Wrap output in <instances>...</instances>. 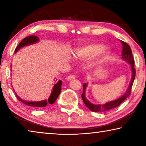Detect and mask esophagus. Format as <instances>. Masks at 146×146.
Masks as SVG:
<instances>
[{"mask_svg":"<svg viewBox=\"0 0 146 146\" xmlns=\"http://www.w3.org/2000/svg\"><path fill=\"white\" fill-rule=\"evenodd\" d=\"M75 76L74 75L68 76L67 77H66V79H67L68 80H73V79H75Z\"/></svg>","mask_w":146,"mask_h":146,"instance_id":"34e87169","label":"esophagus"}]
</instances>
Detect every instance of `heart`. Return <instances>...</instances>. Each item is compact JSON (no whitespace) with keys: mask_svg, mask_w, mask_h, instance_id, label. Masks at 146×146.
Listing matches in <instances>:
<instances>
[{"mask_svg":"<svg viewBox=\"0 0 146 146\" xmlns=\"http://www.w3.org/2000/svg\"><path fill=\"white\" fill-rule=\"evenodd\" d=\"M95 55L92 61V66H99L102 64L109 55L108 49L104 48L102 44L93 43L80 47L75 50V55L80 58H88Z\"/></svg>","mask_w":146,"mask_h":146,"instance_id":"heart-1","label":"heart"}]
</instances>
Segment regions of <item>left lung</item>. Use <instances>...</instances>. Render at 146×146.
<instances>
[{
    "instance_id": "left-lung-1",
    "label": "left lung",
    "mask_w": 146,
    "mask_h": 146,
    "mask_svg": "<svg viewBox=\"0 0 146 146\" xmlns=\"http://www.w3.org/2000/svg\"><path fill=\"white\" fill-rule=\"evenodd\" d=\"M121 42L122 44V57L121 58L122 60L127 62V63H129L131 65V68L132 71V76L129 85L128 86L126 91L124 94H123L122 96H120L119 98H117L114 100L110 101L104 104H94L91 103L90 102L87 98L86 97V88L88 87V84L84 83L83 85V93L81 95V97L83 100L84 103L85 104V105L87 106V108L89 110H91V111L93 112H97V113H102L105 112L107 111L111 110L112 109H114L115 108L118 107L121 103H122L126 98L129 97L131 93V88L133 86V84L134 82L135 77V69L134 68V64L135 61L134 58H133V56L132 55V51L131 49L130 46L128 45L127 43L124 42L121 40Z\"/></svg>"
}]
</instances>
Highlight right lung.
I'll list each match as a JSON object with an SVG mask.
<instances>
[{
	"label": "right lung",
	"mask_w": 146,
	"mask_h": 146,
	"mask_svg": "<svg viewBox=\"0 0 146 146\" xmlns=\"http://www.w3.org/2000/svg\"><path fill=\"white\" fill-rule=\"evenodd\" d=\"M38 41H39V38L37 36L31 35V36H27V37L24 38L23 40L19 43L18 46L17 47L15 50V53H17L20 49L23 48L24 46L35 44L36 42H38ZM56 80H57V79H56ZM61 86H62V81L60 80H59L58 81H57V82L54 85L52 90V92H51L48 99L38 101V102H34V101H33V102H29V101H26L25 100L22 99L21 98H20L19 96L17 95L16 93H15V95H16L17 98H18L21 102L24 104L31 106V107H33V108H44L46 107L47 105L53 104L55 102L56 100L57 99L58 97L61 92Z\"/></svg>",
	"instance_id": "add662e5"
}]
</instances>
